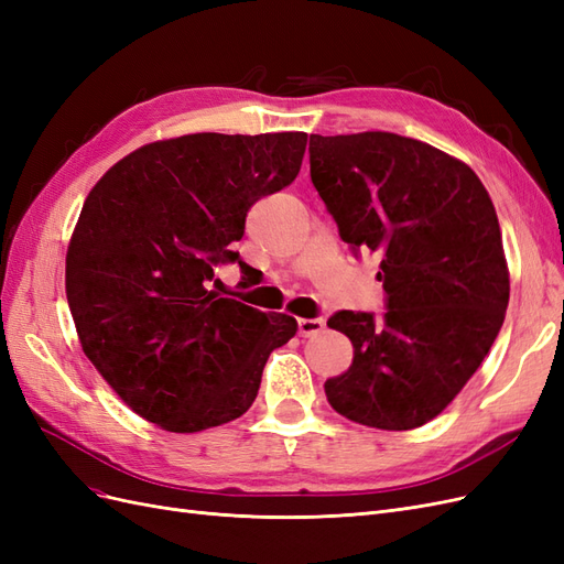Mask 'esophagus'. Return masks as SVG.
Returning a JSON list of instances; mask_svg holds the SVG:
<instances>
[{"instance_id":"34e87169","label":"esophagus","mask_w":564,"mask_h":564,"mask_svg":"<svg viewBox=\"0 0 564 564\" xmlns=\"http://www.w3.org/2000/svg\"><path fill=\"white\" fill-rule=\"evenodd\" d=\"M324 329V322L319 317H311V319H299V336L308 338V336H315Z\"/></svg>"}]
</instances>
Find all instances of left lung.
I'll list each match as a JSON object with an SVG mask.
<instances>
[{
  "label": "left lung",
  "mask_w": 564,
  "mask_h": 564,
  "mask_svg": "<svg viewBox=\"0 0 564 564\" xmlns=\"http://www.w3.org/2000/svg\"><path fill=\"white\" fill-rule=\"evenodd\" d=\"M311 178L352 256H381L386 313L338 311L352 365L327 379L338 414L409 431L482 365L508 308L499 218L470 166L406 135L311 133Z\"/></svg>",
  "instance_id": "obj_1"
}]
</instances>
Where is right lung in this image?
<instances>
[{
	"label": "right lung",
	"mask_w": 564,
	"mask_h": 564,
	"mask_svg": "<svg viewBox=\"0 0 564 564\" xmlns=\"http://www.w3.org/2000/svg\"><path fill=\"white\" fill-rule=\"evenodd\" d=\"M305 143L303 131L158 141L119 160L84 202L65 259L82 350L160 429L242 416L268 355L296 334L294 317L218 296L212 282L218 265L242 268L230 245L247 212L292 185Z\"/></svg>",
	"instance_id": "obj_1"
}]
</instances>
